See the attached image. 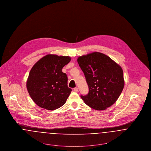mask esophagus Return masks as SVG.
<instances>
[{
	"instance_id": "34e87169",
	"label": "esophagus",
	"mask_w": 151,
	"mask_h": 151,
	"mask_svg": "<svg viewBox=\"0 0 151 151\" xmlns=\"http://www.w3.org/2000/svg\"><path fill=\"white\" fill-rule=\"evenodd\" d=\"M73 91H74V92H78V88H77V87L74 88Z\"/></svg>"
}]
</instances>
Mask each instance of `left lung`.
I'll list each match as a JSON object with an SVG mask.
<instances>
[{"label": "left lung", "instance_id": "8db88e82", "mask_svg": "<svg viewBox=\"0 0 151 151\" xmlns=\"http://www.w3.org/2000/svg\"><path fill=\"white\" fill-rule=\"evenodd\" d=\"M78 62L88 86V93L81 95L84 103L96 110H104L113 105L124 88L122 67L98 52L79 56Z\"/></svg>", "mask_w": 151, "mask_h": 151}]
</instances>
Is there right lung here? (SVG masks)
<instances>
[{
    "instance_id": "add662e5",
    "label": "right lung",
    "mask_w": 151,
    "mask_h": 151,
    "mask_svg": "<svg viewBox=\"0 0 151 151\" xmlns=\"http://www.w3.org/2000/svg\"><path fill=\"white\" fill-rule=\"evenodd\" d=\"M70 56L48 54L34 64L27 79L29 96L38 106L53 110L63 106L71 93L68 78L63 67L71 61Z\"/></svg>"
}]
</instances>
